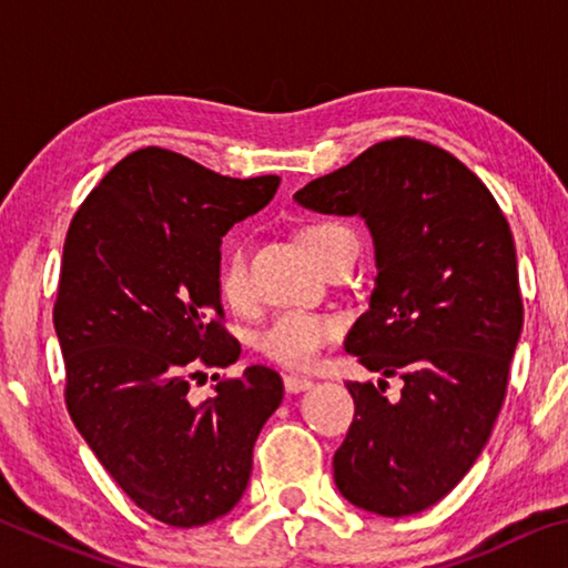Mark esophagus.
Returning a JSON list of instances; mask_svg holds the SVG:
<instances>
[{"label": "esophagus", "mask_w": 568, "mask_h": 568, "mask_svg": "<svg viewBox=\"0 0 568 568\" xmlns=\"http://www.w3.org/2000/svg\"><path fill=\"white\" fill-rule=\"evenodd\" d=\"M311 386H313V381L305 378V376H295V373L285 376V390L287 393H301V390H307Z\"/></svg>", "instance_id": "esophagus-1"}]
</instances>
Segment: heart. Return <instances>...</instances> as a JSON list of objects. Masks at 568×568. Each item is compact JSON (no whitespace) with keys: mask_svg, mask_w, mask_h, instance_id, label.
<instances>
[{"mask_svg":"<svg viewBox=\"0 0 568 568\" xmlns=\"http://www.w3.org/2000/svg\"><path fill=\"white\" fill-rule=\"evenodd\" d=\"M353 233L341 223H331V220H318L303 227V243L311 250V255L321 265L331 250L341 243V240L351 237ZM217 293L223 303L233 311H245L253 303V283H250L247 273V247L245 243H230L225 247L223 257L217 265ZM341 335V321L325 313H311V311H287L267 325V328L257 335V348L263 355L283 363L287 368H313L321 361L325 348Z\"/></svg>","mask_w":568,"mask_h":568,"instance_id":"b5f03b06","label":"heart"}]
</instances>
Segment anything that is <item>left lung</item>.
Instances as JSON below:
<instances>
[{"mask_svg": "<svg viewBox=\"0 0 568 568\" xmlns=\"http://www.w3.org/2000/svg\"><path fill=\"white\" fill-rule=\"evenodd\" d=\"M307 210L361 215L376 245L371 307L345 351L386 378L345 383L355 416L333 456L353 506L410 516L454 491L504 406L524 303L516 247L488 187L430 142H378L295 192Z\"/></svg>", "mask_w": 568, "mask_h": 568, "instance_id": "left-lung-1", "label": "left lung"}]
</instances>
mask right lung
I'll return each instance as SVG.
<instances>
[{"mask_svg":"<svg viewBox=\"0 0 568 568\" xmlns=\"http://www.w3.org/2000/svg\"><path fill=\"white\" fill-rule=\"evenodd\" d=\"M277 185L145 148L102 178L67 230L54 303L67 410L122 491L168 526L210 524L240 501L257 434L283 400L267 365L220 381L203 403L187 396L197 368L237 361L220 245Z\"/></svg>","mask_w":568,"mask_h":568,"instance_id":"1","label":"right lung"}]
</instances>
